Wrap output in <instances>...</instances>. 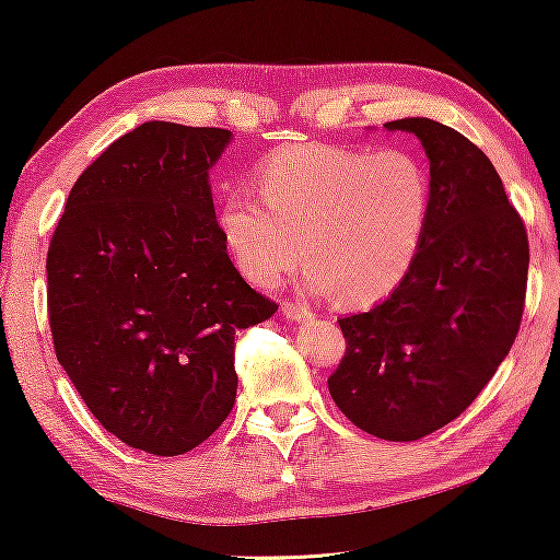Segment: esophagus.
I'll return each instance as SVG.
<instances>
[{
  "label": "esophagus",
  "instance_id": "obj_1",
  "mask_svg": "<svg viewBox=\"0 0 560 560\" xmlns=\"http://www.w3.org/2000/svg\"><path fill=\"white\" fill-rule=\"evenodd\" d=\"M282 313H285V317L292 319V323H307V319H313V310L300 305V302H285Z\"/></svg>",
  "mask_w": 560,
  "mask_h": 560
}]
</instances>
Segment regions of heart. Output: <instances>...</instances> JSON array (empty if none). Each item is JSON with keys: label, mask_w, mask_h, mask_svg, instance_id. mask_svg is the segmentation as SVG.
I'll use <instances>...</instances> for the list:
<instances>
[{"label": "heart", "mask_w": 560, "mask_h": 560, "mask_svg": "<svg viewBox=\"0 0 560 560\" xmlns=\"http://www.w3.org/2000/svg\"><path fill=\"white\" fill-rule=\"evenodd\" d=\"M258 194L231 190L215 225L247 280L272 288L300 255L302 285L372 305L405 280L432 208V178L409 149L290 143L255 168Z\"/></svg>", "instance_id": "1"}]
</instances>
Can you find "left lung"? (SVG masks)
I'll list each match as a JSON object with an SVG mask.
<instances>
[{
    "label": "left lung",
    "mask_w": 560,
    "mask_h": 560,
    "mask_svg": "<svg viewBox=\"0 0 560 560\" xmlns=\"http://www.w3.org/2000/svg\"><path fill=\"white\" fill-rule=\"evenodd\" d=\"M432 176L419 253L387 300L337 319L345 357L327 387L342 415L387 442H417L479 397L516 340L528 235L493 163L432 118H399Z\"/></svg>",
    "instance_id": "1"
}]
</instances>
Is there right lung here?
<instances>
[{"mask_svg":"<svg viewBox=\"0 0 560 560\" xmlns=\"http://www.w3.org/2000/svg\"><path fill=\"white\" fill-rule=\"evenodd\" d=\"M225 128L149 121L81 173L47 255L57 360L106 432L186 454L237 392L235 332L278 305L235 270L208 171Z\"/></svg>","mask_w":560,"mask_h":560,"instance_id":"right-lung-1","label":"right lung"}]
</instances>
